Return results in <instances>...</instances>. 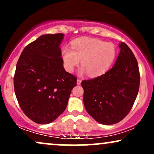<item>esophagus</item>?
Listing matches in <instances>:
<instances>
[{
	"label": "esophagus",
	"instance_id": "34e87169",
	"mask_svg": "<svg viewBox=\"0 0 154 154\" xmlns=\"http://www.w3.org/2000/svg\"><path fill=\"white\" fill-rule=\"evenodd\" d=\"M81 82H82V80H81V79H77V85H79L81 84Z\"/></svg>",
	"mask_w": 154,
	"mask_h": 154
}]
</instances>
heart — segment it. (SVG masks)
Returning <instances> with one entry per match:
<instances>
[{"instance_id":"heart-1","label":"heart","mask_w":154,"mask_h":154,"mask_svg":"<svg viewBox=\"0 0 154 154\" xmlns=\"http://www.w3.org/2000/svg\"><path fill=\"white\" fill-rule=\"evenodd\" d=\"M62 59L66 71L72 72L81 60L79 73L98 77L108 71L115 59L116 50L111 43L92 38H79L72 40L71 48L63 47Z\"/></svg>"}]
</instances>
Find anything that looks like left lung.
<instances>
[{
    "mask_svg": "<svg viewBox=\"0 0 154 154\" xmlns=\"http://www.w3.org/2000/svg\"><path fill=\"white\" fill-rule=\"evenodd\" d=\"M114 65L104 75L83 80V102L88 114L98 123L114 125L131 110L139 91L137 61L125 43Z\"/></svg>",
    "mask_w": 154,
    "mask_h": 154,
    "instance_id": "obj_1",
    "label": "left lung"
}]
</instances>
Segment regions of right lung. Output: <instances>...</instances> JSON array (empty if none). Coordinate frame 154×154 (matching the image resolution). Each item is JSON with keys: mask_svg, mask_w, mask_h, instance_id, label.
<instances>
[{"mask_svg": "<svg viewBox=\"0 0 154 154\" xmlns=\"http://www.w3.org/2000/svg\"><path fill=\"white\" fill-rule=\"evenodd\" d=\"M64 34H46L26 45L14 78L16 97L35 122H54L64 111L77 78L65 71L60 45Z\"/></svg>", "mask_w": 154, "mask_h": 154, "instance_id": "right-lung-1", "label": "right lung"}]
</instances>
